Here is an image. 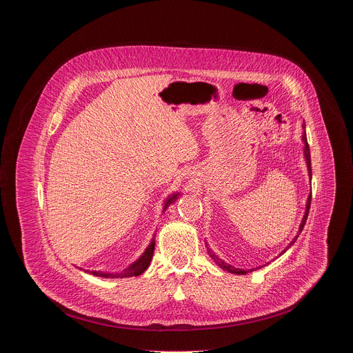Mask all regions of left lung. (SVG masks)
I'll return each instance as SVG.
<instances>
[{
  "mask_svg": "<svg viewBox=\"0 0 353 353\" xmlns=\"http://www.w3.org/2000/svg\"><path fill=\"white\" fill-rule=\"evenodd\" d=\"M303 141H305V157H306V162H307V168H309V174H310V177H312V161H310V148H309V143H307V138H306V131H305V124H303ZM310 204H312V194L309 195V198H307V205H306V212H305V216H303V221H301V223H300V228H299V234H300V232L303 230V228H305V223H306V221H307V216H309V211H310ZM299 234L290 241V244L288 245V248L296 241V239L299 237ZM286 248V250H288ZM286 250H283L282 253H285ZM210 256H211V259L212 260H215V263L222 268V270H225V271H228V272H232V274H239V275H243V274H245L247 271H243V270H239V268H234V267H232V265H229V264H225L221 259H218L212 251H210ZM250 271H253V270H250Z\"/></svg>",
  "mask_w": 353,
  "mask_h": 353,
  "instance_id": "left-lung-1",
  "label": "left lung"
}]
</instances>
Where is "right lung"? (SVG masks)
Listing matches in <instances>:
<instances>
[{
  "instance_id": "1",
  "label": "right lung",
  "mask_w": 353,
  "mask_h": 353,
  "mask_svg": "<svg viewBox=\"0 0 353 353\" xmlns=\"http://www.w3.org/2000/svg\"><path fill=\"white\" fill-rule=\"evenodd\" d=\"M177 196L176 195H173V196H170L168 201H166V204H165V210L168 208V205H170L173 201L176 199ZM155 239V237H154ZM154 250H155V240H152L150 241V244H149V247L145 250V253L142 254V257L138 260V261H135L132 265H130L128 268H125L123 272H120V274H105V272H97V271H88V272H90L92 275H96V276H105V278H130V276H138V275H141L148 267H149V264H150V260H152V256H154Z\"/></svg>"
}]
</instances>
